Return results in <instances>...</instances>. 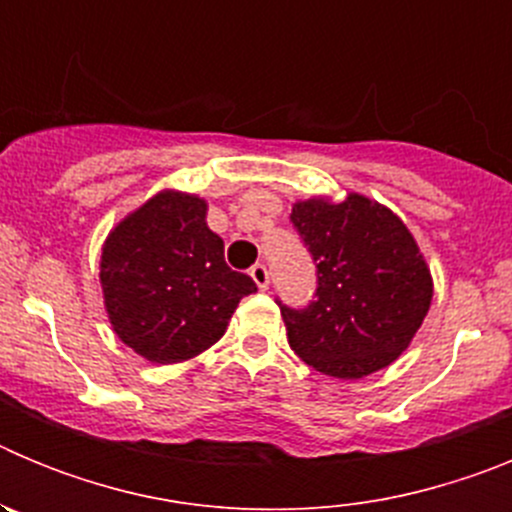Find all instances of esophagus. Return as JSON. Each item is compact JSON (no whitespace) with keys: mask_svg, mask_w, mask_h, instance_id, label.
I'll use <instances>...</instances> for the list:
<instances>
[{"mask_svg":"<svg viewBox=\"0 0 512 512\" xmlns=\"http://www.w3.org/2000/svg\"><path fill=\"white\" fill-rule=\"evenodd\" d=\"M251 279L256 282V287H259V289H269L271 277H269V269H266L264 264H253L251 266Z\"/></svg>","mask_w":512,"mask_h":512,"instance_id":"34e87169","label":"esophagus"}]
</instances>
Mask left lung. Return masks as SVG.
Returning <instances> with one entry per match:
<instances>
[{
  "label": "left lung",
  "mask_w": 512,
  "mask_h": 512,
  "mask_svg": "<svg viewBox=\"0 0 512 512\" xmlns=\"http://www.w3.org/2000/svg\"><path fill=\"white\" fill-rule=\"evenodd\" d=\"M289 220L318 279L305 307L277 300L292 351L338 379H361L392 364L413 341L433 297L410 230L361 194L338 205L297 202Z\"/></svg>",
  "instance_id": "8db88e82"
}]
</instances>
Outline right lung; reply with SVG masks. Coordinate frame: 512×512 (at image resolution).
I'll return each instance as SVG.
<instances>
[{"instance_id": "right-lung-1", "label": "right lung", "mask_w": 512, "mask_h": 512, "mask_svg": "<svg viewBox=\"0 0 512 512\" xmlns=\"http://www.w3.org/2000/svg\"><path fill=\"white\" fill-rule=\"evenodd\" d=\"M205 212L192 194H156L104 243L99 279L112 328L153 364L202 354L256 292L248 274L225 264L223 238L207 228Z\"/></svg>"}]
</instances>
